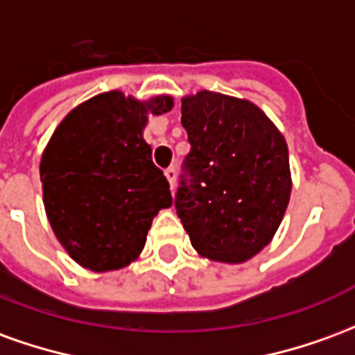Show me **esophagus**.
Segmentation results:
<instances>
[{
	"label": "esophagus",
	"mask_w": 355,
	"mask_h": 355,
	"mask_svg": "<svg viewBox=\"0 0 355 355\" xmlns=\"http://www.w3.org/2000/svg\"><path fill=\"white\" fill-rule=\"evenodd\" d=\"M165 177H167V180H169L171 190H175V184H177V169H175V167L165 169Z\"/></svg>",
	"instance_id": "obj_1"
}]
</instances>
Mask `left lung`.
I'll list each match as a JSON object with an SVG mask.
<instances>
[{"mask_svg":"<svg viewBox=\"0 0 355 355\" xmlns=\"http://www.w3.org/2000/svg\"><path fill=\"white\" fill-rule=\"evenodd\" d=\"M190 154L175 209L193 249L211 261H249L274 238L291 196L289 150L253 102L201 91L182 98Z\"/></svg>","mask_w":355,"mask_h":355,"instance_id":"8db88e82","label":"left lung"}]
</instances>
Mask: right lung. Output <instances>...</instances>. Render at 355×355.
Returning <instances> with one entry per match:
<instances>
[{"instance_id": "add662e5", "label": "right lung", "mask_w": 355, "mask_h": 355, "mask_svg": "<svg viewBox=\"0 0 355 355\" xmlns=\"http://www.w3.org/2000/svg\"><path fill=\"white\" fill-rule=\"evenodd\" d=\"M171 108V96L139 102L112 91L73 108L53 132L40 163L43 203L60 245L81 266H127L159 209L171 207L169 182L142 139L148 114Z\"/></svg>"}]
</instances>
